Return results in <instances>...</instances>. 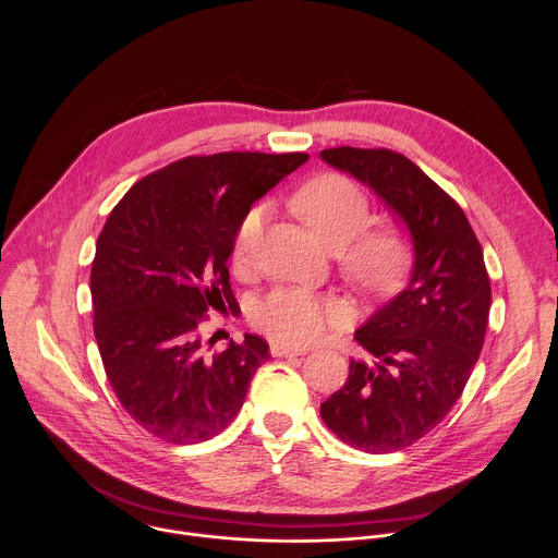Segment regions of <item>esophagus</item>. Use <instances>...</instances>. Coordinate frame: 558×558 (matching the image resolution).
I'll return each mask as SVG.
<instances>
[{"label": "esophagus", "mask_w": 558, "mask_h": 558, "mask_svg": "<svg viewBox=\"0 0 558 558\" xmlns=\"http://www.w3.org/2000/svg\"><path fill=\"white\" fill-rule=\"evenodd\" d=\"M306 349L298 347H287V344H271V355L274 357H289V355H304Z\"/></svg>", "instance_id": "obj_1"}]
</instances>
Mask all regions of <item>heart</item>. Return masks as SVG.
<instances>
[{
	"mask_svg": "<svg viewBox=\"0 0 558 558\" xmlns=\"http://www.w3.org/2000/svg\"><path fill=\"white\" fill-rule=\"evenodd\" d=\"M293 207L329 250H342L344 274L362 289L381 291L402 276L411 245L404 229L381 222L362 229L368 220L366 194L342 174H320L293 194ZM265 207H252L235 231L233 265L245 267L260 241ZM342 313L329 298L300 287H280L263 298L254 325L282 344H304L320 336Z\"/></svg>",
	"mask_w": 558,
	"mask_h": 558,
	"instance_id": "heart-1",
	"label": "heart"
}]
</instances>
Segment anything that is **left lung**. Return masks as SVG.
<instances>
[{"mask_svg": "<svg viewBox=\"0 0 558 558\" xmlns=\"http://www.w3.org/2000/svg\"><path fill=\"white\" fill-rule=\"evenodd\" d=\"M320 156L371 187L413 243L409 284L355 331L371 360H351L344 386L320 407L344 444L395 452L428 435L461 397L486 338L490 278L465 214L411 158L384 147Z\"/></svg>", "mask_w": 558, "mask_h": 558, "instance_id": "obj_1", "label": "left lung"}]
</instances>
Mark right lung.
I'll return each instance as SVG.
<instances>
[{
    "mask_svg": "<svg viewBox=\"0 0 558 558\" xmlns=\"http://www.w3.org/2000/svg\"><path fill=\"white\" fill-rule=\"evenodd\" d=\"M308 154L187 156L138 183L110 211L90 274L95 338L128 415L170 444H201L241 411L269 344L245 333L207 355L203 317L231 308L227 260L252 205Z\"/></svg>",
    "mask_w": 558,
    "mask_h": 558,
    "instance_id": "add662e5",
    "label": "right lung"
}]
</instances>
